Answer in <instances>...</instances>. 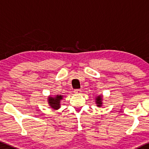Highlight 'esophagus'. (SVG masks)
Masks as SVG:
<instances>
[{
  "label": "esophagus",
  "mask_w": 149,
  "mask_h": 149,
  "mask_svg": "<svg viewBox=\"0 0 149 149\" xmlns=\"http://www.w3.org/2000/svg\"><path fill=\"white\" fill-rule=\"evenodd\" d=\"M74 92L75 94H81V89H75V90L74 91Z\"/></svg>",
  "instance_id": "1"
}]
</instances>
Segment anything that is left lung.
Listing matches in <instances>:
<instances>
[{"instance_id":"obj_1","label":"left lung","mask_w":149,"mask_h":149,"mask_svg":"<svg viewBox=\"0 0 149 149\" xmlns=\"http://www.w3.org/2000/svg\"><path fill=\"white\" fill-rule=\"evenodd\" d=\"M97 106L98 107H100V106H102L101 105V104H102V102H101V97H99V96H98V97L97 98Z\"/></svg>"}]
</instances>
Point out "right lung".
<instances>
[{"label":"right lung","instance_id":"add662e5","mask_svg":"<svg viewBox=\"0 0 149 149\" xmlns=\"http://www.w3.org/2000/svg\"><path fill=\"white\" fill-rule=\"evenodd\" d=\"M63 98L61 95H56L55 97H49V102L52 108L54 109H58L60 108V100Z\"/></svg>","mask_w":149,"mask_h":149}]
</instances>
